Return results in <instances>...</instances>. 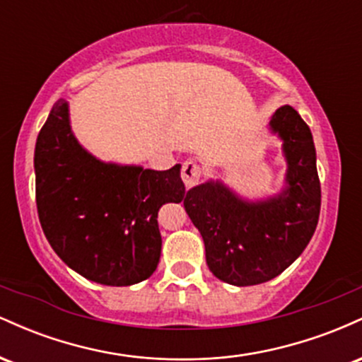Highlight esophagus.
<instances>
[{"mask_svg": "<svg viewBox=\"0 0 362 362\" xmlns=\"http://www.w3.org/2000/svg\"><path fill=\"white\" fill-rule=\"evenodd\" d=\"M202 173H204V170H202L201 165L195 163L194 160H189L182 167V180L187 187H194L195 184H199Z\"/></svg>", "mask_w": 362, "mask_h": 362, "instance_id": "obj_1", "label": "esophagus"}]
</instances>
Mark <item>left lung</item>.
Returning a JSON list of instances; mask_svg holds the SVG:
<instances>
[{
    "mask_svg": "<svg viewBox=\"0 0 362 362\" xmlns=\"http://www.w3.org/2000/svg\"><path fill=\"white\" fill-rule=\"evenodd\" d=\"M288 161L286 189L248 202L223 182H206L187 192L184 206L201 231L206 262L218 279L255 286L274 279L301 255L318 224L322 190L310 127L293 107L271 119Z\"/></svg>",
    "mask_w": 362,
    "mask_h": 362,
    "instance_id": "left-lung-1",
    "label": "left lung"
}]
</instances>
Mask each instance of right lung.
<instances>
[{"label":"right lung","mask_w":362,"mask_h":362,"mask_svg":"<svg viewBox=\"0 0 362 362\" xmlns=\"http://www.w3.org/2000/svg\"><path fill=\"white\" fill-rule=\"evenodd\" d=\"M40 226L68 267L105 286H131L155 272L161 253L158 211L180 202V165L156 172L103 163L74 138L59 100L35 144Z\"/></svg>","instance_id":"right-lung-1"}]
</instances>
